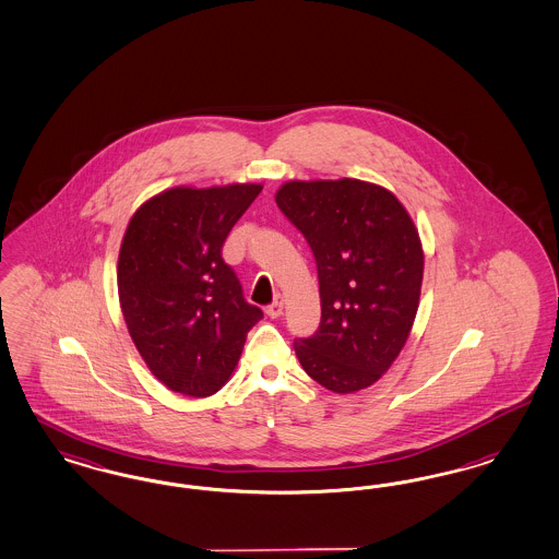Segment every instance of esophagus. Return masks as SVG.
<instances>
[{
	"mask_svg": "<svg viewBox=\"0 0 559 559\" xmlns=\"http://www.w3.org/2000/svg\"><path fill=\"white\" fill-rule=\"evenodd\" d=\"M267 314H270L271 319H280L284 314V296L275 298V302L267 307Z\"/></svg>",
	"mask_w": 559,
	"mask_h": 559,
	"instance_id": "obj_1",
	"label": "esophagus"
}]
</instances>
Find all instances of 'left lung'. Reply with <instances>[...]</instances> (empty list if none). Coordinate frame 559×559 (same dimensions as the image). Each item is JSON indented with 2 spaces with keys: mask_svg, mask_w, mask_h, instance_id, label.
I'll return each mask as SVG.
<instances>
[{
  "mask_svg": "<svg viewBox=\"0 0 559 559\" xmlns=\"http://www.w3.org/2000/svg\"><path fill=\"white\" fill-rule=\"evenodd\" d=\"M275 203L312 249L321 325L294 350L317 383L346 395L377 383L404 348L420 302L425 252L392 190L356 180H289Z\"/></svg>",
  "mask_w": 559,
  "mask_h": 559,
  "instance_id": "left-lung-1",
  "label": "left lung"
}]
</instances>
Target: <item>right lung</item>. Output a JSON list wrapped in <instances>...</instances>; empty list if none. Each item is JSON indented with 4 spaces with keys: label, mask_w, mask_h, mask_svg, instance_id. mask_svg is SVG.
<instances>
[{
    "label": "right lung",
    "mask_w": 559,
    "mask_h": 559,
    "mask_svg": "<svg viewBox=\"0 0 559 559\" xmlns=\"http://www.w3.org/2000/svg\"><path fill=\"white\" fill-rule=\"evenodd\" d=\"M263 185L174 187L128 222L118 257L126 328L148 371L188 397L219 392L263 312L222 259L229 229Z\"/></svg>",
    "instance_id": "add662e5"
}]
</instances>
